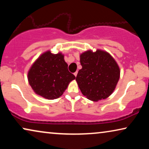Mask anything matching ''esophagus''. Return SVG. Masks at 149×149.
<instances>
[{
  "instance_id": "34e87169",
  "label": "esophagus",
  "mask_w": 149,
  "mask_h": 149,
  "mask_svg": "<svg viewBox=\"0 0 149 149\" xmlns=\"http://www.w3.org/2000/svg\"><path fill=\"white\" fill-rule=\"evenodd\" d=\"M77 73H78V72H77V71H76V72H75L74 73V75L75 77H77Z\"/></svg>"
}]
</instances>
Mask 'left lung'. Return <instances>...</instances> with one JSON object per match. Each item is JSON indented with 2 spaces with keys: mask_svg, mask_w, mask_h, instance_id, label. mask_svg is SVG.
Returning a JSON list of instances; mask_svg holds the SVG:
<instances>
[{
  "mask_svg": "<svg viewBox=\"0 0 149 149\" xmlns=\"http://www.w3.org/2000/svg\"><path fill=\"white\" fill-rule=\"evenodd\" d=\"M82 68L76 81L83 95L97 102L107 98L115 90L120 69L113 57L104 51L88 50L80 55Z\"/></svg>",
  "mask_w": 149,
  "mask_h": 149,
  "instance_id": "8db88e82",
  "label": "left lung"
}]
</instances>
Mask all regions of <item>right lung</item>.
Wrapping results in <instances>:
<instances>
[{"label": "right lung", "mask_w": 149, "mask_h": 149, "mask_svg": "<svg viewBox=\"0 0 149 149\" xmlns=\"http://www.w3.org/2000/svg\"><path fill=\"white\" fill-rule=\"evenodd\" d=\"M62 53H43L32 65L28 72L29 84L37 95L48 100L58 98L75 76L68 70Z\"/></svg>", "instance_id": "obj_1"}]
</instances>
